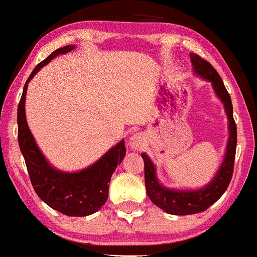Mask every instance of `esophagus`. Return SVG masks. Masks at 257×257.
<instances>
[{"instance_id":"1","label":"esophagus","mask_w":257,"mask_h":257,"mask_svg":"<svg viewBox=\"0 0 257 257\" xmlns=\"http://www.w3.org/2000/svg\"><path fill=\"white\" fill-rule=\"evenodd\" d=\"M147 145V137L144 134L137 133L129 138V147L133 148V149L141 150Z\"/></svg>"}]
</instances>
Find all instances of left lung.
<instances>
[{
	"instance_id": "8db88e82",
	"label": "left lung",
	"mask_w": 257,
	"mask_h": 257,
	"mask_svg": "<svg viewBox=\"0 0 257 257\" xmlns=\"http://www.w3.org/2000/svg\"><path fill=\"white\" fill-rule=\"evenodd\" d=\"M191 63H193L194 73L201 78L211 83L214 92L224 103L225 112L229 119V141L226 145L224 160L220 165L219 170L206 186L198 190H177L163 186L157 178V169L152 160L145 153L142 154L144 160V178L147 194L152 203L168 214L172 215H190L198 214L211 206L215 201L221 198L222 194L229 186L234 173L235 153H236L237 131L232 116V103L230 94L225 88L224 82L220 78L216 69L195 53H190Z\"/></svg>"
}]
</instances>
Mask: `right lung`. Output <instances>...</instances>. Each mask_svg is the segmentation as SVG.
<instances>
[{
  "instance_id": "1",
  "label": "right lung",
  "mask_w": 257,
  "mask_h": 257,
  "mask_svg": "<svg viewBox=\"0 0 257 257\" xmlns=\"http://www.w3.org/2000/svg\"><path fill=\"white\" fill-rule=\"evenodd\" d=\"M74 49V46H64L56 49L45 61L37 64L23 87L18 103L17 124L18 144L25 158L28 175L36 194L52 209L67 216H87L99 210L108 199L110 178L125 155V144L120 141L108 150L100 159L85 169L76 173H66L52 167L41 153L26 120L25 102L27 85L35 74L58 54Z\"/></svg>"
}]
</instances>
